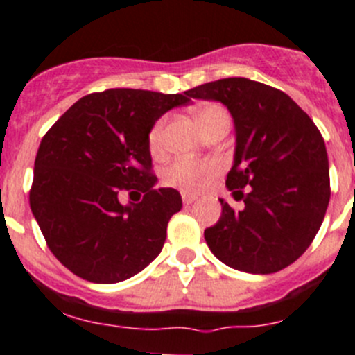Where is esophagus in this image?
<instances>
[{
    "label": "esophagus",
    "mask_w": 355,
    "mask_h": 355,
    "mask_svg": "<svg viewBox=\"0 0 355 355\" xmlns=\"http://www.w3.org/2000/svg\"><path fill=\"white\" fill-rule=\"evenodd\" d=\"M182 201H184V205H191L196 201V196H194V194H189V193H182Z\"/></svg>",
    "instance_id": "obj_1"
}]
</instances>
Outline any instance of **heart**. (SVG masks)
I'll list each match as a JSON object with an SVG mask.
<instances>
[{
  "label": "heart",
  "instance_id": "heart-1",
  "mask_svg": "<svg viewBox=\"0 0 355 355\" xmlns=\"http://www.w3.org/2000/svg\"><path fill=\"white\" fill-rule=\"evenodd\" d=\"M220 114H226L223 107L205 105L196 110V121L198 124H203L205 121ZM162 135H164V124H162V121H159L148 135V145H150L152 154H159L162 150ZM217 171L218 164L211 159H178L166 168L164 182L182 189L185 193H198L210 184Z\"/></svg>",
  "mask_w": 355,
  "mask_h": 355
}]
</instances>
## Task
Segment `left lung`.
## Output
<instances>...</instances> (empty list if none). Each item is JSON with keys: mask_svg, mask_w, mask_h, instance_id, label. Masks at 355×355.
<instances>
[{"mask_svg": "<svg viewBox=\"0 0 355 355\" xmlns=\"http://www.w3.org/2000/svg\"><path fill=\"white\" fill-rule=\"evenodd\" d=\"M189 98L223 103L234 124V159L224 200L205 240L218 261L254 275L293 264L310 247L329 205V161L313 121L278 89L233 77L189 89ZM248 187L245 195L241 188Z\"/></svg>", "mask_w": 355, "mask_h": 355, "instance_id": "obj_1", "label": "left lung"}]
</instances>
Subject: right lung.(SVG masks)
Returning a JSON list of instances; mask_svg holds the SVG:
<instances>
[{
	"label": "right lung",
	"instance_id": "1",
	"mask_svg": "<svg viewBox=\"0 0 355 355\" xmlns=\"http://www.w3.org/2000/svg\"><path fill=\"white\" fill-rule=\"evenodd\" d=\"M187 94L108 89L84 96L43 137L29 205L55 257L77 277L117 284L161 254L177 189H155L148 135ZM121 192L144 194L128 205Z\"/></svg>",
	"mask_w": 355,
	"mask_h": 355
}]
</instances>
